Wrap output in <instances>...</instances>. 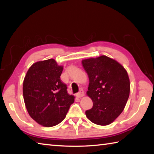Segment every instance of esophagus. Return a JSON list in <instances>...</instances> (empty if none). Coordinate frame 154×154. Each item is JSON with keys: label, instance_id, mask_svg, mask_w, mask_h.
I'll return each instance as SVG.
<instances>
[{"label": "esophagus", "instance_id": "obj_1", "mask_svg": "<svg viewBox=\"0 0 154 154\" xmlns=\"http://www.w3.org/2000/svg\"><path fill=\"white\" fill-rule=\"evenodd\" d=\"M76 96H77V97H78V98L83 97V96H84V92H83V91H81L80 92L76 94Z\"/></svg>", "mask_w": 154, "mask_h": 154}]
</instances>
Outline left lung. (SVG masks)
Returning a JSON list of instances; mask_svg holds the SVG:
<instances>
[{
	"label": "left lung",
	"mask_w": 154,
	"mask_h": 154,
	"mask_svg": "<svg viewBox=\"0 0 154 154\" xmlns=\"http://www.w3.org/2000/svg\"><path fill=\"white\" fill-rule=\"evenodd\" d=\"M90 83L87 95L93 106L85 111L93 123L106 126L124 111L129 97L130 83L126 70L121 64L106 56L82 60Z\"/></svg>",
	"instance_id": "left-lung-1"
}]
</instances>
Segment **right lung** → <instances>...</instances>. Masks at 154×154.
<instances>
[{
    "mask_svg": "<svg viewBox=\"0 0 154 154\" xmlns=\"http://www.w3.org/2000/svg\"><path fill=\"white\" fill-rule=\"evenodd\" d=\"M63 66L54 59L38 61L28 70L23 82V96L28 114L45 127L58 125L66 118L75 96L62 82Z\"/></svg>",
    "mask_w": 154,
    "mask_h": 154,
    "instance_id": "right-lung-1",
    "label": "right lung"
}]
</instances>
